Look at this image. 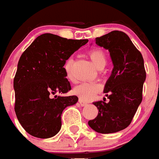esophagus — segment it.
Wrapping results in <instances>:
<instances>
[{"label": "esophagus", "instance_id": "esophagus-1", "mask_svg": "<svg viewBox=\"0 0 159 159\" xmlns=\"http://www.w3.org/2000/svg\"><path fill=\"white\" fill-rule=\"evenodd\" d=\"M79 103H80V105L81 107H84V106H86L87 105L86 101H83L82 99H79Z\"/></svg>", "mask_w": 159, "mask_h": 159}]
</instances>
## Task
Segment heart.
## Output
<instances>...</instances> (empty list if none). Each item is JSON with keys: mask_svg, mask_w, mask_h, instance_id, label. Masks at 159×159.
Returning a JSON list of instances; mask_svg holds the SVG:
<instances>
[{"mask_svg": "<svg viewBox=\"0 0 159 159\" xmlns=\"http://www.w3.org/2000/svg\"><path fill=\"white\" fill-rule=\"evenodd\" d=\"M88 55L98 70H102L107 64V56L103 50L99 48H95L88 52ZM72 64L71 58H69L64 63V71L67 78L70 79V67ZM101 89L100 85L95 83H82L75 87L74 93L82 100H90Z\"/></svg>", "mask_w": 159, "mask_h": 159, "instance_id": "heart-1", "label": "heart"}]
</instances>
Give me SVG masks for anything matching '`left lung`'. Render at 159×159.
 <instances>
[{"label":"left lung","instance_id":"obj_1","mask_svg":"<svg viewBox=\"0 0 159 159\" xmlns=\"http://www.w3.org/2000/svg\"><path fill=\"white\" fill-rule=\"evenodd\" d=\"M95 43L108 49L114 67L104 88L109 102H93L99 112L88 124L95 132L108 134L125 129L132 122L143 100L146 71L142 53L123 32L112 31L96 38Z\"/></svg>","mask_w":159,"mask_h":159}]
</instances>
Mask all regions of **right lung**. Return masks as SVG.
Here are the masks:
<instances>
[{
  "label": "right lung",
  "mask_w": 159,
  "mask_h": 159,
  "mask_svg": "<svg viewBox=\"0 0 159 159\" xmlns=\"http://www.w3.org/2000/svg\"><path fill=\"white\" fill-rule=\"evenodd\" d=\"M87 43V39H67L44 33L21 54L13 81L15 112L27 133L49 138L59 132L63 111L78 101L76 95H56L71 89L64 63Z\"/></svg>",
  "instance_id": "obj_1"
}]
</instances>
